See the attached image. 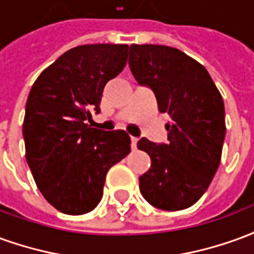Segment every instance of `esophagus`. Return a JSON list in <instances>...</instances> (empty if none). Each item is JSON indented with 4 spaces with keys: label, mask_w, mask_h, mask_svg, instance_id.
I'll use <instances>...</instances> for the list:
<instances>
[{
    "label": "esophagus",
    "mask_w": 254,
    "mask_h": 254,
    "mask_svg": "<svg viewBox=\"0 0 254 254\" xmlns=\"http://www.w3.org/2000/svg\"><path fill=\"white\" fill-rule=\"evenodd\" d=\"M130 141H132V149H136V148H137V141H138V138H137V137H130Z\"/></svg>",
    "instance_id": "obj_1"
}]
</instances>
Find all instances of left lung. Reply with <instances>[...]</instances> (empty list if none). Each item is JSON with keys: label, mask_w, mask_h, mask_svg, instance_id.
Instances as JSON below:
<instances>
[{"label": "left lung", "mask_w": 254, "mask_h": 254, "mask_svg": "<svg viewBox=\"0 0 254 254\" xmlns=\"http://www.w3.org/2000/svg\"><path fill=\"white\" fill-rule=\"evenodd\" d=\"M129 66L138 84L154 91L160 113L169 114L167 144L141 138L151 158L138 178L147 201L165 211L190 207L205 193L220 165L226 136L224 103L207 69L178 49L132 45Z\"/></svg>", "instance_id": "1"}]
</instances>
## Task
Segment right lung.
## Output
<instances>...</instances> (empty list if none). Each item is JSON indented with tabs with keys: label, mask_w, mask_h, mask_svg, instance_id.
I'll list each match as a JSON object with an SVG mask.
<instances>
[{
	"label": "right lung",
	"mask_w": 254,
	"mask_h": 254,
	"mask_svg": "<svg viewBox=\"0 0 254 254\" xmlns=\"http://www.w3.org/2000/svg\"><path fill=\"white\" fill-rule=\"evenodd\" d=\"M127 45H83L36 78L23 122L25 159L43 197L60 212L83 215L103 196L106 174L130 152L124 130L91 127L107 81L124 70Z\"/></svg>",
	"instance_id": "obj_1"
}]
</instances>
